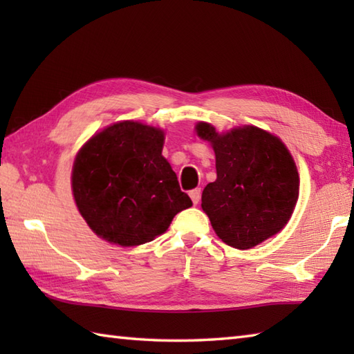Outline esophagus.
<instances>
[{
    "label": "esophagus",
    "mask_w": 354,
    "mask_h": 354,
    "mask_svg": "<svg viewBox=\"0 0 354 354\" xmlns=\"http://www.w3.org/2000/svg\"><path fill=\"white\" fill-rule=\"evenodd\" d=\"M201 193H202V192H201V189H193V190L189 193L194 205H198V204H199V201H201Z\"/></svg>",
    "instance_id": "1"
}]
</instances>
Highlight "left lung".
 I'll list each match as a JSON object with an SVG mask.
<instances>
[{"label":"left lung","instance_id":"8db88e82","mask_svg":"<svg viewBox=\"0 0 354 354\" xmlns=\"http://www.w3.org/2000/svg\"><path fill=\"white\" fill-rule=\"evenodd\" d=\"M212 142L217 179L202 192V208L216 234L237 250H250L289 222L299 178L289 150L274 135L254 126L219 135L212 124L196 126Z\"/></svg>","mask_w":354,"mask_h":354}]
</instances>
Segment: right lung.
<instances>
[{
	"label": "right lung",
	"instance_id": "1",
	"mask_svg": "<svg viewBox=\"0 0 354 354\" xmlns=\"http://www.w3.org/2000/svg\"><path fill=\"white\" fill-rule=\"evenodd\" d=\"M164 132L115 123L82 147L73 167V194L97 236L122 246L153 240L193 205L161 155Z\"/></svg>",
	"mask_w": 354,
	"mask_h": 354
}]
</instances>
